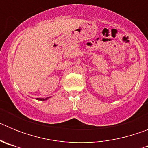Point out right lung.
Here are the masks:
<instances>
[{
    "mask_svg": "<svg viewBox=\"0 0 148 148\" xmlns=\"http://www.w3.org/2000/svg\"><path fill=\"white\" fill-rule=\"evenodd\" d=\"M37 100H40V101H44V100H47V99H48V98H46V99H38V98H37Z\"/></svg>",
    "mask_w": 148,
    "mask_h": 148,
    "instance_id": "add662e5",
    "label": "right lung"
}]
</instances>
